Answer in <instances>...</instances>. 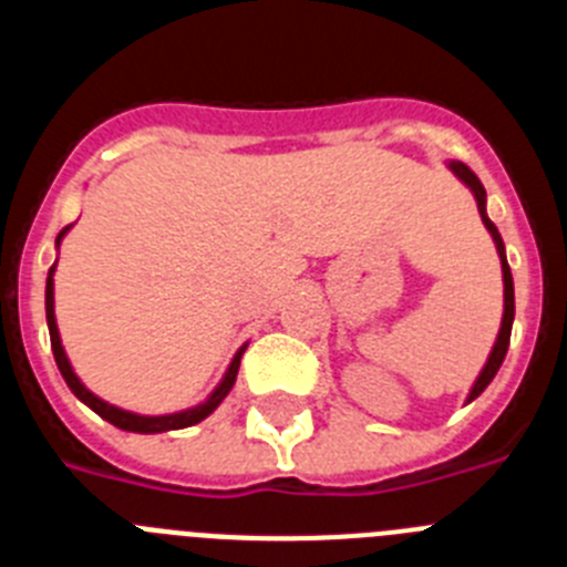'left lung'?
<instances>
[{"label": "left lung", "mask_w": 567, "mask_h": 567, "mask_svg": "<svg viewBox=\"0 0 567 567\" xmlns=\"http://www.w3.org/2000/svg\"><path fill=\"white\" fill-rule=\"evenodd\" d=\"M449 169H452L454 175H457L460 182L465 184V187L471 189V195H474V202H477V209H480V218H483L485 229L491 233V238H494V247H497V255H499V264H503V323H499V334L497 340H494V349H491L488 360H485L483 372L477 374V380H474V385H471L468 398H465V403H471L474 398H480V394L485 392V385L494 380V374L499 372V365H503L505 360V352H508V340H511V327H514V278H511V267H508V258H505V244H503V235H499V229L494 227V221L488 218V213H485V187L480 184V178L474 173H471L468 167H465L463 162H449Z\"/></svg>", "instance_id": "8db88e82"}]
</instances>
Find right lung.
<instances>
[{
	"mask_svg": "<svg viewBox=\"0 0 567 567\" xmlns=\"http://www.w3.org/2000/svg\"><path fill=\"white\" fill-rule=\"evenodd\" d=\"M70 227H64L62 233H59L56 238V249L59 244H62V238L68 235ZM53 272H56V264L50 267L48 272V287H44V312H48V329H50V346H53V358H56V365L59 372H62L64 383L70 385V392L76 394L79 400H82L84 405H90L93 412L99 414L102 420H107V423H113L115 429H124V432H135V434H162V432H175V429H187V425H195L202 423L204 417H209V414L218 409V405L224 403V398L229 394V389L235 385V378H238V365H240V354H244V349H247V343L240 346L238 352H235L233 363H229L227 374L221 378V383L215 385L213 394H209L204 403L193 405V409H184V412H175V414H158V417H150V414H135V412H127V409H118V405L107 403V400L96 398V394L90 392L87 385L79 380V374L73 372V365H70L68 354H64V346H62V338H59V327H56V309H53Z\"/></svg>",
	"mask_w": 567,
	"mask_h": 567,
	"instance_id": "add662e5",
	"label": "right lung"
}]
</instances>
